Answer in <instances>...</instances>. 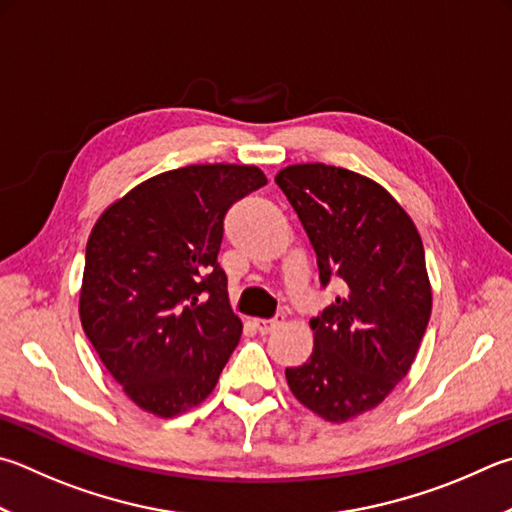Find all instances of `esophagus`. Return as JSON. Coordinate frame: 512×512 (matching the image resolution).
<instances>
[{"label": "esophagus", "mask_w": 512, "mask_h": 512, "mask_svg": "<svg viewBox=\"0 0 512 512\" xmlns=\"http://www.w3.org/2000/svg\"><path fill=\"white\" fill-rule=\"evenodd\" d=\"M282 324H284V318H273V320H257L255 327L259 333H264L266 336V333H273L275 329H280Z\"/></svg>", "instance_id": "34e87169"}]
</instances>
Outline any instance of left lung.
Listing matches in <instances>:
<instances>
[{"label":"left lung","mask_w":512,"mask_h":512,"mask_svg":"<svg viewBox=\"0 0 512 512\" xmlns=\"http://www.w3.org/2000/svg\"><path fill=\"white\" fill-rule=\"evenodd\" d=\"M275 183L302 221L322 286H342L311 320L313 353L286 369V383L306 410L345 423L383 403L421 347L432 313L423 241L401 203L358 172L300 163Z\"/></svg>","instance_id":"obj_1"}]
</instances>
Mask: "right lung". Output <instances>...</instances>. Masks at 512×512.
<instances>
[{
	"label": "right lung",
	"instance_id": "1",
	"mask_svg": "<svg viewBox=\"0 0 512 512\" xmlns=\"http://www.w3.org/2000/svg\"><path fill=\"white\" fill-rule=\"evenodd\" d=\"M266 185L255 165H188L111 203L91 228L80 322L123 392L161 418L206 401L241 338L217 255L228 208Z\"/></svg>",
	"mask_w": 512,
	"mask_h": 512
}]
</instances>
